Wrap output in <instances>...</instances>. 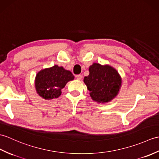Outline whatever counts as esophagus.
<instances>
[{"instance_id":"obj_1","label":"esophagus","mask_w":159,"mask_h":159,"mask_svg":"<svg viewBox=\"0 0 159 159\" xmlns=\"http://www.w3.org/2000/svg\"><path fill=\"white\" fill-rule=\"evenodd\" d=\"M76 78L78 80H80L81 79L83 78V76L81 75H76Z\"/></svg>"}]
</instances>
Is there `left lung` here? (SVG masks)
I'll list each match as a JSON object with an SVG mask.
<instances>
[{"instance_id": "8db88e82", "label": "left lung", "mask_w": 159, "mask_h": 159, "mask_svg": "<svg viewBox=\"0 0 159 159\" xmlns=\"http://www.w3.org/2000/svg\"><path fill=\"white\" fill-rule=\"evenodd\" d=\"M89 75L84 83L90 91V96L98 102H108L119 93L121 79L115 69L109 66L94 63L89 67Z\"/></svg>"}]
</instances>
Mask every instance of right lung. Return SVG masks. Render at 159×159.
Instances as JSON below:
<instances>
[{
  "instance_id": "1",
  "label": "right lung",
  "mask_w": 159,
  "mask_h": 159,
  "mask_svg": "<svg viewBox=\"0 0 159 159\" xmlns=\"http://www.w3.org/2000/svg\"><path fill=\"white\" fill-rule=\"evenodd\" d=\"M74 79L71 72L66 70L63 67L54 66L43 70L36 75L35 87L40 97L45 99L57 98L60 96L61 90L66 83Z\"/></svg>"
}]
</instances>
